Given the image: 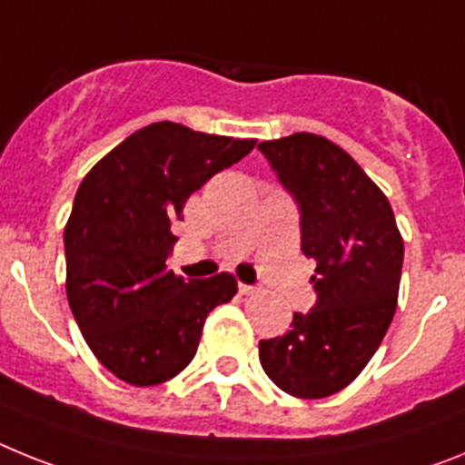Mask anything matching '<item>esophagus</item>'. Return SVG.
<instances>
[{
	"label": "esophagus",
	"instance_id": "34e87169",
	"mask_svg": "<svg viewBox=\"0 0 465 465\" xmlns=\"http://www.w3.org/2000/svg\"><path fill=\"white\" fill-rule=\"evenodd\" d=\"M238 290H241V294H245V297H252V294L260 292V288H255V285H243V282L238 285Z\"/></svg>",
	"mask_w": 465,
	"mask_h": 465
}]
</instances>
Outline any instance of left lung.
<instances>
[{"label": "left lung", "instance_id": "left-lung-1", "mask_svg": "<svg viewBox=\"0 0 465 465\" xmlns=\"http://www.w3.org/2000/svg\"><path fill=\"white\" fill-rule=\"evenodd\" d=\"M302 213V250L318 292L282 337L262 339L260 362L278 389L318 401L365 370L393 321L402 243L393 208L349 152L316 133L260 143Z\"/></svg>", "mask_w": 465, "mask_h": 465}]
</instances>
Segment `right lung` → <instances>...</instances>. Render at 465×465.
Returning a JSON list of instances; mask_svg holds the SVG:
<instances>
[{
  "instance_id": "add662e5",
  "label": "right lung",
  "mask_w": 465,
  "mask_h": 465,
  "mask_svg": "<svg viewBox=\"0 0 465 465\" xmlns=\"http://www.w3.org/2000/svg\"><path fill=\"white\" fill-rule=\"evenodd\" d=\"M257 140L159 121L93 165L64 224V290L93 355L121 381L156 386L192 362L203 322L238 292L232 273L177 276L165 266L171 224L215 173Z\"/></svg>"
}]
</instances>
